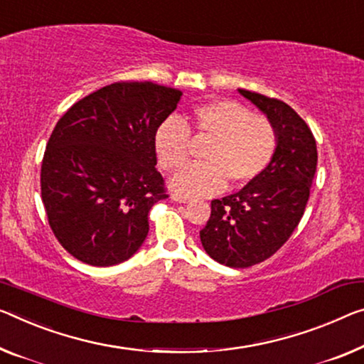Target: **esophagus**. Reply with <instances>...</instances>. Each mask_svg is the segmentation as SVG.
<instances>
[{
  "instance_id": "34e87169",
  "label": "esophagus",
  "mask_w": 364,
  "mask_h": 364,
  "mask_svg": "<svg viewBox=\"0 0 364 364\" xmlns=\"http://www.w3.org/2000/svg\"><path fill=\"white\" fill-rule=\"evenodd\" d=\"M172 200L177 201V203H187V201H190L188 197H186V195H181V193H172Z\"/></svg>"
}]
</instances>
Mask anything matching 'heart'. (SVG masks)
Here are the masks:
<instances>
[{
    "instance_id": "1",
    "label": "heart",
    "mask_w": 364,
    "mask_h": 364,
    "mask_svg": "<svg viewBox=\"0 0 364 364\" xmlns=\"http://www.w3.org/2000/svg\"><path fill=\"white\" fill-rule=\"evenodd\" d=\"M190 135L211 139L203 156L205 164L182 167L171 178L176 193L205 197L226 186L240 187L255 181L272 164L278 149V132L265 115L234 99H211L197 104L188 119L169 117L154 133V151L159 164L172 172L186 164Z\"/></svg>"
}]
</instances>
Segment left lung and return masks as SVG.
<instances>
[{
  "label": "left lung",
  "mask_w": 364,
  "mask_h": 364,
  "mask_svg": "<svg viewBox=\"0 0 364 364\" xmlns=\"http://www.w3.org/2000/svg\"><path fill=\"white\" fill-rule=\"evenodd\" d=\"M239 92L277 127L278 149L260 177L211 201L200 240L213 260L247 268L270 259L298 228L314 181L317 148L311 128L283 100L245 89Z\"/></svg>",
  "instance_id": "8db88e82"
}]
</instances>
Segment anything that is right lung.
Listing matches in <instances>:
<instances>
[{
    "label": "right lung",
    "mask_w": 364,
    "mask_h": 364,
    "mask_svg": "<svg viewBox=\"0 0 364 364\" xmlns=\"http://www.w3.org/2000/svg\"><path fill=\"white\" fill-rule=\"evenodd\" d=\"M182 92L120 81L77 100L57 122L41 169L55 237L94 267L122 264L148 236V215L169 197L156 171L154 133Z\"/></svg>",
    "instance_id": "obj_1"
}]
</instances>
